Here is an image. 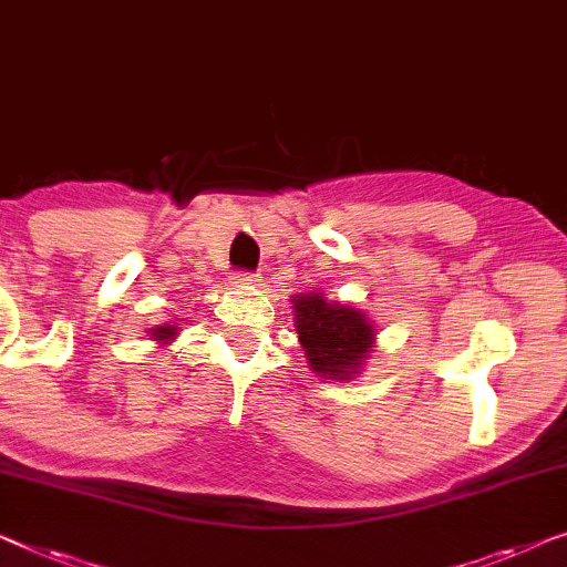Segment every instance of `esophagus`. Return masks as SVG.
I'll return each instance as SVG.
<instances>
[{
    "instance_id": "obj_1",
    "label": "esophagus",
    "mask_w": 567,
    "mask_h": 567,
    "mask_svg": "<svg viewBox=\"0 0 567 567\" xmlns=\"http://www.w3.org/2000/svg\"><path fill=\"white\" fill-rule=\"evenodd\" d=\"M258 281H260V278L256 274H243V270H240V274L233 276V281H229V284H233L235 289H256Z\"/></svg>"
}]
</instances>
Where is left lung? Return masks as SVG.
Returning <instances> with one entry per match:
<instances>
[{
  "instance_id": "8db88e82",
  "label": "left lung",
  "mask_w": 567,
  "mask_h": 567,
  "mask_svg": "<svg viewBox=\"0 0 567 567\" xmlns=\"http://www.w3.org/2000/svg\"><path fill=\"white\" fill-rule=\"evenodd\" d=\"M293 327L311 373L327 381H352L375 348V324L368 311L330 301L322 291L291 297Z\"/></svg>"
}]
</instances>
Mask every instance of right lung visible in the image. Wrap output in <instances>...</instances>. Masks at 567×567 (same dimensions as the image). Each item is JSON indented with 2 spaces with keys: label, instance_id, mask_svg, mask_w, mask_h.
<instances>
[{
  "label": "right lung",
  "instance_id": "right-lung-1",
  "mask_svg": "<svg viewBox=\"0 0 567 567\" xmlns=\"http://www.w3.org/2000/svg\"><path fill=\"white\" fill-rule=\"evenodd\" d=\"M178 332H182V327H178L176 322H166V324L151 327V330H147V338H151L153 342H158L161 348H168V344L176 340Z\"/></svg>",
  "mask_w": 567,
  "mask_h": 567
}]
</instances>
